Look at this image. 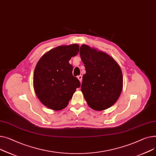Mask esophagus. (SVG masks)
<instances>
[{"mask_svg":"<svg viewBox=\"0 0 156 156\" xmlns=\"http://www.w3.org/2000/svg\"><path fill=\"white\" fill-rule=\"evenodd\" d=\"M77 78H78V79L80 80V83H81V82H82V76L81 75H80V76H77Z\"/></svg>","mask_w":156,"mask_h":156,"instance_id":"1","label":"esophagus"}]
</instances>
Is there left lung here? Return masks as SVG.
I'll use <instances>...</instances> for the list:
<instances>
[{
  "label": "left lung",
  "mask_w": 156,
  "mask_h": 156,
  "mask_svg": "<svg viewBox=\"0 0 156 156\" xmlns=\"http://www.w3.org/2000/svg\"><path fill=\"white\" fill-rule=\"evenodd\" d=\"M80 55L86 71L82 77L81 90L87 103L96 111L111 107L123 88L120 66L107 53L86 44L80 47Z\"/></svg>",
  "instance_id": "obj_1"
}]
</instances>
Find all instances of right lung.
Returning a JSON list of instances; mask_svg holds the SVG:
<instances>
[{
  "instance_id": "1",
  "label": "right lung",
  "mask_w": 156,
  "mask_h": 156,
  "mask_svg": "<svg viewBox=\"0 0 156 156\" xmlns=\"http://www.w3.org/2000/svg\"><path fill=\"white\" fill-rule=\"evenodd\" d=\"M79 51L77 44L59 46L39 60L33 74L35 93L40 101L53 110L65 108L72 98L80 81L72 75L69 61Z\"/></svg>"
}]
</instances>
